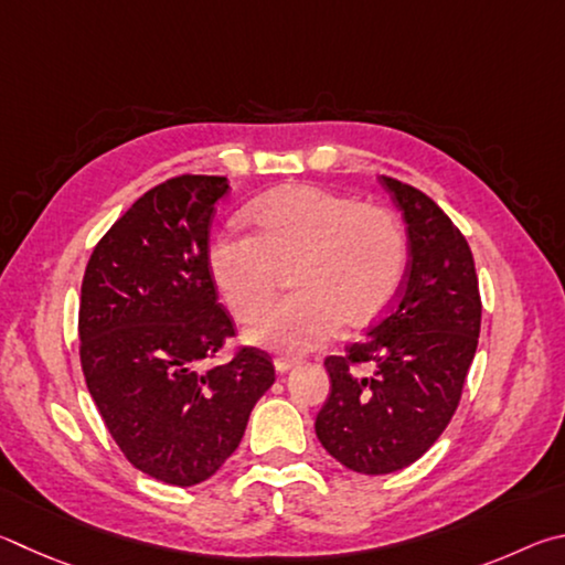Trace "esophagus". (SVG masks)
Masks as SVG:
<instances>
[{"label": "esophagus", "mask_w": 565, "mask_h": 565, "mask_svg": "<svg viewBox=\"0 0 565 565\" xmlns=\"http://www.w3.org/2000/svg\"><path fill=\"white\" fill-rule=\"evenodd\" d=\"M295 364H298V360H290V358H277L275 360V370L277 372H288V370H292L295 367Z\"/></svg>", "instance_id": "34e87169"}]
</instances>
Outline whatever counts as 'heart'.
Instances as JSON below:
<instances>
[{
    "instance_id": "b5f03b06",
    "label": "heart",
    "mask_w": 565,
    "mask_h": 565,
    "mask_svg": "<svg viewBox=\"0 0 565 565\" xmlns=\"http://www.w3.org/2000/svg\"><path fill=\"white\" fill-rule=\"evenodd\" d=\"M253 223L257 235L227 227L213 237L207 270L237 322L262 318L291 275L296 298L247 332L260 348L315 350L340 328H370L397 298L407 237L387 207L292 183L257 201Z\"/></svg>"
}]
</instances>
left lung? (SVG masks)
<instances>
[{"instance_id":"1","label":"left lung","mask_w":565,"mask_h":565,"mask_svg":"<svg viewBox=\"0 0 565 565\" xmlns=\"http://www.w3.org/2000/svg\"><path fill=\"white\" fill-rule=\"evenodd\" d=\"M407 223L409 265L399 298L367 338L330 354L328 402L315 419L324 449L358 473H392L417 461L459 407L481 330L473 255L427 193L382 175ZM370 363L373 374L353 372Z\"/></svg>"}]
</instances>
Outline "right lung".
I'll return each mask as SVG.
<instances>
[{
  "label": "right lung",
  "instance_id": "add662e5",
  "mask_svg": "<svg viewBox=\"0 0 565 565\" xmlns=\"http://www.w3.org/2000/svg\"><path fill=\"white\" fill-rule=\"evenodd\" d=\"M225 175H175L146 191L88 257L78 305L86 387L138 471L195 487L241 444L255 402L273 387L270 354L237 348L207 270V227Z\"/></svg>",
  "mask_w": 565,
  "mask_h": 565
}]
</instances>
